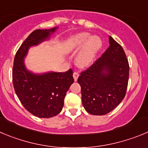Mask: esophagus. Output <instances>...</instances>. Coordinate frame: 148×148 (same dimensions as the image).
<instances>
[{
  "label": "esophagus",
  "mask_w": 148,
  "mask_h": 148,
  "mask_svg": "<svg viewBox=\"0 0 148 148\" xmlns=\"http://www.w3.org/2000/svg\"><path fill=\"white\" fill-rule=\"evenodd\" d=\"M73 78H74V81H76L77 80H78V76H79V74H78V73H77V72H74V73H73Z\"/></svg>",
  "instance_id": "obj_1"
}]
</instances>
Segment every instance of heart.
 I'll list each match as a JSON object with an SVG mask.
<instances>
[{
	"mask_svg": "<svg viewBox=\"0 0 148 148\" xmlns=\"http://www.w3.org/2000/svg\"><path fill=\"white\" fill-rule=\"evenodd\" d=\"M102 41L98 36L81 32L70 36L65 42L64 49L67 53H74L81 49L75 59L80 67H87L92 63L97 51L101 49Z\"/></svg>",
	"mask_w": 148,
	"mask_h": 148,
	"instance_id": "b5f03b06",
	"label": "heart"
}]
</instances>
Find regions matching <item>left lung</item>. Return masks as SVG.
Here are the masks:
<instances>
[{"instance_id":"1","label":"left lung","mask_w":148,"mask_h":148,"mask_svg":"<svg viewBox=\"0 0 148 148\" xmlns=\"http://www.w3.org/2000/svg\"><path fill=\"white\" fill-rule=\"evenodd\" d=\"M108 40V49L78 78L82 104L93 115H105L114 109L128 86L129 65L124 50L111 36Z\"/></svg>"}]
</instances>
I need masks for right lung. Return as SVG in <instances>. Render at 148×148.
<instances>
[{
  "label": "right lung",
  "mask_w": 148,
  "mask_h": 148,
  "mask_svg": "<svg viewBox=\"0 0 148 148\" xmlns=\"http://www.w3.org/2000/svg\"><path fill=\"white\" fill-rule=\"evenodd\" d=\"M58 28L34 31L14 57L12 80L16 94L25 109L40 118H50L60 113L66 93L74 82L71 69L64 73H36L28 70L25 64L30 47L49 40Z\"/></svg>",
  "instance_id": "1"
}]
</instances>
